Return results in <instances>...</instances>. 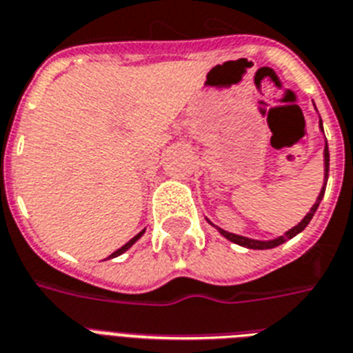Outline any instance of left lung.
<instances>
[{"label":"left lung","instance_id":"left-lung-1","mask_svg":"<svg viewBox=\"0 0 353 353\" xmlns=\"http://www.w3.org/2000/svg\"><path fill=\"white\" fill-rule=\"evenodd\" d=\"M321 128H322V121H321ZM327 173H330V151H327V143L324 145V185H322L321 193H319V196H316V202L311 206L310 214L305 215L304 219L300 221L299 225L293 226L291 230L285 232L283 236L276 237V239H270V241H258V239H250V237H245V236H237V234H232V232H226L223 230V228H219V226H215L217 230L223 234V236L228 239V241L236 243V245H241V247H247V248H254V250H265V248H274L278 247V245H281V243H285L288 239H293L296 234H300V232L304 230L305 226L310 225V221L313 219V215H315L316 208H319V204H321L322 196H324V191H326V182H327Z\"/></svg>","mask_w":353,"mask_h":353}]
</instances>
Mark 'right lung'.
Here are the masks:
<instances>
[{
  "label": "right lung",
  "instance_id": "obj_1",
  "mask_svg": "<svg viewBox=\"0 0 353 353\" xmlns=\"http://www.w3.org/2000/svg\"><path fill=\"white\" fill-rule=\"evenodd\" d=\"M143 232H145V230H141V232H139L138 236H134V237H132V239H130V241H128V243H125V245H123V247H121V248H117L116 252H112V254H110V256H108V258H117V256H119V254H123V252H127L128 248L132 247L134 243L138 241L139 237L143 236Z\"/></svg>",
  "mask_w": 353,
  "mask_h": 353
}]
</instances>
